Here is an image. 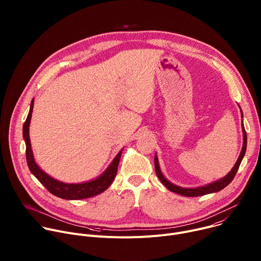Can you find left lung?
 Masks as SVG:
<instances>
[{
  "mask_svg": "<svg viewBox=\"0 0 261 261\" xmlns=\"http://www.w3.org/2000/svg\"><path fill=\"white\" fill-rule=\"evenodd\" d=\"M242 113V118H243V111L241 110ZM243 126V133H244V142H243V148L241 151V154L233 166V168L231 169V171H229L228 174H226L224 177L221 178V179H218L212 184H208V185H205V186H202V187H198V188H182V187H178V186L176 185H173L171 184L169 180H167L164 175L162 174L161 172V169H160V166H159V163H158V157L157 155L155 156V170H156V173H157V176L159 177V179L161 180V182L165 186V187L171 191V192H174V193H177L179 195H182V196H187V197H196V196H202V195H205V194H210V193H214V192H218V191H221L222 189H224L226 186H228L231 180L234 178L238 170H239V167L241 165V162L245 156V153H246V148H247V133H246V130H245V127H244V124H242Z\"/></svg>",
  "mask_w": 261,
  "mask_h": 261,
  "instance_id": "1",
  "label": "left lung"
}]
</instances>
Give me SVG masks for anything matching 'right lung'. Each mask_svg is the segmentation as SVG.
<instances>
[{
    "instance_id": "right-lung-1",
    "label": "right lung",
    "mask_w": 261,
    "mask_h": 261,
    "mask_svg": "<svg viewBox=\"0 0 261 261\" xmlns=\"http://www.w3.org/2000/svg\"><path fill=\"white\" fill-rule=\"evenodd\" d=\"M33 106H34V99L31 102L29 115L22 127V135L25 141L27 163H28L29 169L36 176V178L38 179L51 194L63 199L77 200V199L90 198L105 191L111 185V182L114 181V178L117 175L118 166H119V162H120L123 150L119 152V154L116 156L113 162L110 163V165L106 168V170L97 178L90 181L81 182V184H67V182L60 181L49 176L47 173H45L35 162L33 151L31 147L30 135H29V127H30V122H31L32 113H33Z\"/></svg>"
}]
</instances>
